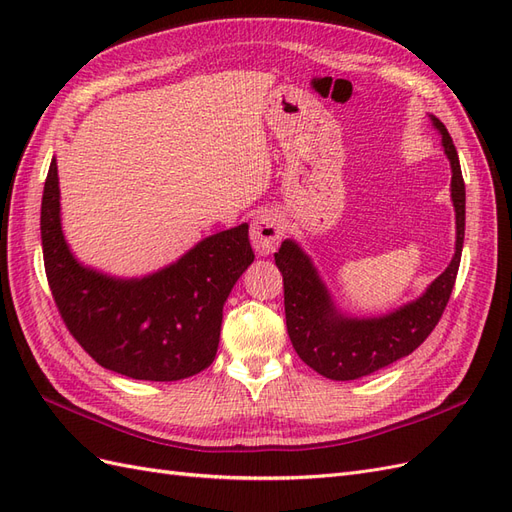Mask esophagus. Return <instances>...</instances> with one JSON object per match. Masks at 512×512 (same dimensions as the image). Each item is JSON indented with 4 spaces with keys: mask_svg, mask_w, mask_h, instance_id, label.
Masks as SVG:
<instances>
[{
    "mask_svg": "<svg viewBox=\"0 0 512 512\" xmlns=\"http://www.w3.org/2000/svg\"><path fill=\"white\" fill-rule=\"evenodd\" d=\"M284 237V224L280 215L271 209H262L254 215L250 228V241L258 254H271Z\"/></svg>",
    "mask_w": 512,
    "mask_h": 512,
    "instance_id": "34e87169",
    "label": "esophagus"
}]
</instances>
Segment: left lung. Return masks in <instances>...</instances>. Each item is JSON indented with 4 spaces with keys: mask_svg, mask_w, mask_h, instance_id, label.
I'll list each match as a JSON object with an SVG mask.
<instances>
[{
    "mask_svg": "<svg viewBox=\"0 0 512 512\" xmlns=\"http://www.w3.org/2000/svg\"><path fill=\"white\" fill-rule=\"evenodd\" d=\"M429 119L433 128L442 134V147L451 162L457 241L451 265L427 286L421 297L384 316H346L342 309H337L312 258L301 250L297 241L286 239L280 252H275V265L284 277V307L290 342L301 361L324 378L356 380L404 359L436 329L451 299L461 262L463 232H466V185H463L451 134L436 115H429Z\"/></svg>",
    "mask_w": 512,
    "mask_h": 512,
    "instance_id": "1",
    "label": "left lung"
}]
</instances>
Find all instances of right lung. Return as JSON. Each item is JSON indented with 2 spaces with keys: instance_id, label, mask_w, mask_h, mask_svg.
<instances>
[{
  "instance_id": "1",
  "label": "right lung",
  "mask_w": 512,
  "mask_h": 512,
  "mask_svg": "<svg viewBox=\"0 0 512 512\" xmlns=\"http://www.w3.org/2000/svg\"><path fill=\"white\" fill-rule=\"evenodd\" d=\"M46 280L68 331L102 367L134 380L173 382L209 367L222 309L254 262L247 224L198 241L177 262L145 277H113L74 258L61 230L57 162L44 181Z\"/></svg>"
}]
</instances>
